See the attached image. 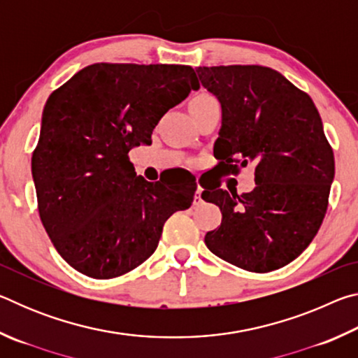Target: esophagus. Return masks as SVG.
Wrapping results in <instances>:
<instances>
[{
	"label": "esophagus",
	"instance_id": "34e87169",
	"mask_svg": "<svg viewBox=\"0 0 358 358\" xmlns=\"http://www.w3.org/2000/svg\"><path fill=\"white\" fill-rule=\"evenodd\" d=\"M194 203H196V205L202 203V187H197L196 196H194Z\"/></svg>",
	"mask_w": 358,
	"mask_h": 358
}]
</instances>
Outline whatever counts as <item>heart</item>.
<instances>
[{
	"mask_svg": "<svg viewBox=\"0 0 358 358\" xmlns=\"http://www.w3.org/2000/svg\"><path fill=\"white\" fill-rule=\"evenodd\" d=\"M205 99H211L208 94H199V96H196V98H194L191 102H197V101H205Z\"/></svg>",
	"mask_w": 358,
	"mask_h": 358,
	"instance_id": "heart-1",
	"label": "heart"
}]
</instances>
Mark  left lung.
Here are the masks:
<instances>
[{"label": "left lung", "instance_id": "left-lung-1", "mask_svg": "<svg viewBox=\"0 0 358 358\" xmlns=\"http://www.w3.org/2000/svg\"><path fill=\"white\" fill-rule=\"evenodd\" d=\"M196 72L221 104L215 156L234 169L238 161L256 164L251 192H202L222 213L205 245L248 271L281 268L316 237L329 205L335 157L320 115L310 96L270 68L203 66Z\"/></svg>", "mask_w": 358, "mask_h": 358}]
</instances>
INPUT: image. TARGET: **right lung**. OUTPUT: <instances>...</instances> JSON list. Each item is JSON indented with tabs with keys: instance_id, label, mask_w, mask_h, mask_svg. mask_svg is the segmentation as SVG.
<instances>
[{
	"instance_id": "1",
	"label": "right lung",
	"mask_w": 358,
	"mask_h": 358,
	"mask_svg": "<svg viewBox=\"0 0 358 358\" xmlns=\"http://www.w3.org/2000/svg\"><path fill=\"white\" fill-rule=\"evenodd\" d=\"M197 88L191 66L96 63L47 99L31 173L41 221L72 268L96 280L128 273L156 251L169 217L191 207L189 172L151 183L128 153Z\"/></svg>"
}]
</instances>
